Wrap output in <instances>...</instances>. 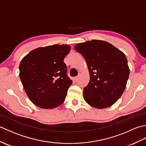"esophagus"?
Returning a JSON list of instances; mask_svg holds the SVG:
<instances>
[{"instance_id": "34e87169", "label": "esophagus", "mask_w": 146, "mask_h": 146, "mask_svg": "<svg viewBox=\"0 0 146 146\" xmlns=\"http://www.w3.org/2000/svg\"><path fill=\"white\" fill-rule=\"evenodd\" d=\"M78 78H79V76H76V77H75V78H73V80H74V82H77L78 80Z\"/></svg>"}]
</instances>
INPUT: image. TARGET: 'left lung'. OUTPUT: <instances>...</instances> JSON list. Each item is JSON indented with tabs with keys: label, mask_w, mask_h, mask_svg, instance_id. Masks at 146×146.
<instances>
[{
	"label": "left lung",
	"mask_w": 146,
	"mask_h": 146,
	"mask_svg": "<svg viewBox=\"0 0 146 146\" xmlns=\"http://www.w3.org/2000/svg\"><path fill=\"white\" fill-rule=\"evenodd\" d=\"M75 49L85 58L90 75L89 83L83 88L85 100L97 108L112 105L122 95L129 78L125 55L100 40L80 43Z\"/></svg>",
	"instance_id": "obj_1"
}]
</instances>
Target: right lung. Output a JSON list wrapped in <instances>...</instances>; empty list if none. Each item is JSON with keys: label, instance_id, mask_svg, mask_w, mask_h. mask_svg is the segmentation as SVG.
<instances>
[{"label": "right lung", "instance_id": "right-lung-1", "mask_svg": "<svg viewBox=\"0 0 146 146\" xmlns=\"http://www.w3.org/2000/svg\"><path fill=\"white\" fill-rule=\"evenodd\" d=\"M70 46L54 44L29 52L19 64V76L27 95L37 106L49 109L63 103L72 84L64 62Z\"/></svg>", "mask_w": 146, "mask_h": 146}]
</instances>
